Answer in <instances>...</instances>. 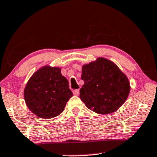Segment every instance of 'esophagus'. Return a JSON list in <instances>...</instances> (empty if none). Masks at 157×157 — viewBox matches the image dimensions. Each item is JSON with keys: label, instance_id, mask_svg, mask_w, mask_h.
Returning a JSON list of instances; mask_svg holds the SVG:
<instances>
[{"label": "esophagus", "instance_id": "1", "mask_svg": "<svg viewBox=\"0 0 157 157\" xmlns=\"http://www.w3.org/2000/svg\"><path fill=\"white\" fill-rule=\"evenodd\" d=\"M79 93H80V90H79V89H77V90H73V94H74L75 96H78Z\"/></svg>", "mask_w": 157, "mask_h": 157}]
</instances>
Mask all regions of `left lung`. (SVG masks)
Returning <instances> with one entry per match:
<instances>
[{
    "instance_id": "8db88e82",
    "label": "left lung",
    "mask_w": 157,
    "mask_h": 157,
    "mask_svg": "<svg viewBox=\"0 0 157 157\" xmlns=\"http://www.w3.org/2000/svg\"><path fill=\"white\" fill-rule=\"evenodd\" d=\"M84 85L80 98L89 109L108 114L124 104L130 93L128 77L112 61L98 58L96 61L82 66Z\"/></svg>"
}]
</instances>
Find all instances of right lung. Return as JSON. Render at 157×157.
Masks as SVG:
<instances>
[{"instance_id":"1","label":"right lung","mask_w":157,"mask_h":157,"mask_svg":"<svg viewBox=\"0 0 157 157\" xmlns=\"http://www.w3.org/2000/svg\"><path fill=\"white\" fill-rule=\"evenodd\" d=\"M73 96L69 82L58 67H43L26 85L24 96L27 107L39 117L51 119L60 114Z\"/></svg>"}]
</instances>
